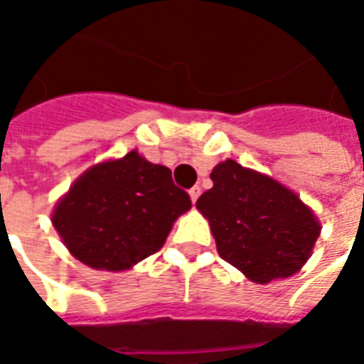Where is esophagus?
Returning <instances> with one entry per match:
<instances>
[{
	"label": "esophagus",
	"mask_w": 364,
	"mask_h": 364,
	"mask_svg": "<svg viewBox=\"0 0 364 364\" xmlns=\"http://www.w3.org/2000/svg\"><path fill=\"white\" fill-rule=\"evenodd\" d=\"M189 197H191V200H193V205H195V203H197V198L200 197V187H198V185L189 191Z\"/></svg>",
	"instance_id": "esophagus-1"
}]
</instances>
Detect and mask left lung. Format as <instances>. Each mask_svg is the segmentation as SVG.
Here are the masks:
<instances>
[{"mask_svg": "<svg viewBox=\"0 0 364 364\" xmlns=\"http://www.w3.org/2000/svg\"><path fill=\"white\" fill-rule=\"evenodd\" d=\"M197 200L222 259L257 284L298 273L312 255L320 220L294 191L234 159L214 167Z\"/></svg>", "mask_w": 364, "mask_h": 364, "instance_id": "left-lung-1", "label": "left lung"}]
</instances>
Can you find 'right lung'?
Segmentation results:
<instances>
[{"label": "right lung", "mask_w": 364, "mask_h": 364, "mask_svg": "<svg viewBox=\"0 0 364 364\" xmlns=\"http://www.w3.org/2000/svg\"><path fill=\"white\" fill-rule=\"evenodd\" d=\"M191 208L171 169L136 150L83 171L52 210V224L75 259L97 271H127L166 244Z\"/></svg>", "instance_id": "right-lung-1"}]
</instances>
